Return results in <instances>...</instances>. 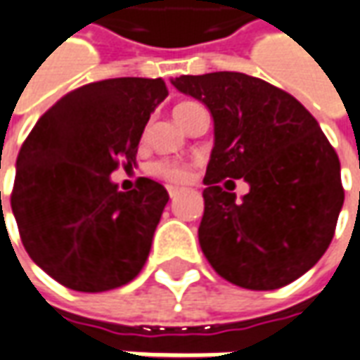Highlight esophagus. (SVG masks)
<instances>
[{
  "label": "esophagus",
  "mask_w": 360,
  "mask_h": 360,
  "mask_svg": "<svg viewBox=\"0 0 360 360\" xmlns=\"http://www.w3.org/2000/svg\"><path fill=\"white\" fill-rule=\"evenodd\" d=\"M167 191H169V197H171V199H175V197H179V193H183V189H181V187H167Z\"/></svg>",
  "instance_id": "34e87169"
}]
</instances>
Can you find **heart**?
I'll list each match as a JSON object with an SVG mask.
<instances>
[{"label":"heart","mask_w":360,"mask_h":360,"mask_svg":"<svg viewBox=\"0 0 360 360\" xmlns=\"http://www.w3.org/2000/svg\"><path fill=\"white\" fill-rule=\"evenodd\" d=\"M187 104L191 102H183L179 104L175 112H179L181 108H185ZM153 175H158L161 179L169 181V183H183V181L189 179V167L187 165H183V163H175V161H160V163H155L153 165Z\"/></svg>","instance_id":"obj_1"}]
</instances>
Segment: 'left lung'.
Segmentation results:
<instances>
[{
  "mask_svg": "<svg viewBox=\"0 0 360 360\" xmlns=\"http://www.w3.org/2000/svg\"><path fill=\"white\" fill-rule=\"evenodd\" d=\"M171 84L202 102L214 124L202 254L246 290L297 280L329 248L345 199L341 163L317 120L292 94L242 72L183 75ZM222 179H244L251 191L236 201Z\"/></svg>",
  "mask_w": 360,
  "mask_h": 360,
  "instance_id": "1",
  "label": "left lung"
}]
</instances>
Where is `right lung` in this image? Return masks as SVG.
Here are the masks:
<instances>
[{
    "label": "right lung",
    "mask_w": 360,
    "mask_h": 360,
    "mask_svg": "<svg viewBox=\"0 0 360 360\" xmlns=\"http://www.w3.org/2000/svg\"><path fill=\"white\" fill-rule=\"evenodd\" d=\"M161 78H108L80 86L39 118L17 155L11 211L31 260L77 292L131 282L151 250L169 195L141 177L122 193L110 173L136 161Z\"/></svg>",
    "instance_id": "right-lung-1"
}]
</instances>
